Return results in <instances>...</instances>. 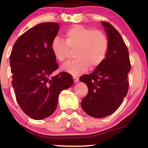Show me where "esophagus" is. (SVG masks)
I'll return each mask as SVG.
<instances>
[{
  "label": "esophagus",
  "instance_id": "obj_1",
  "mask_svg": "<svg viewBox=\"0 0 148 148\" xmlns=\"http://www.w3.org/2000/svg\"><path fill=\"white\" fill-rule=\"evenodd\" d=\"M73 79H74V83H77L79 81V79L77 77H76V76H73Z\"/></svg>",
  "mask_w": 148,
  "mask_h": 148
}]
</instances>
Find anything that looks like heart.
I'll use <instances>...</instances> for the list:
<instances>
[{"instance_id":"obj_1","label":"heart","mask_w":148,"mask_h":148,"mask_svg":"<svg viewBox=\"0 0 148 148\" xmlns=\"http://www.w3.org/2000/svg\"><path fill=\"white\" fill-rule=\"evenodd\" d=\"M64 41L55 37L51 44V49L56 58L64 62L70 53L74 51L76 58L66 62L62 70L73 76L86 72L91 66L95 68L104 60L108 49V39L100 30H94L81 25H74L64 33Z\"/></svg>"}]
</instances>
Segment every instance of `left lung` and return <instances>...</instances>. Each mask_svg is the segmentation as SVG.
<instances>
[{
  "instance_id": "left-lung-1",
  "label": "left lung",
  "mask_w": 148,
  "mask_h": 148,
  "mask_svg": "<svg viewBox=\"0 0 148 148\" xmlns=\"http://www.w3.org/2000/svg\"><path fill=\"white\" fill-rule=\"evenodd\" d=\"M101 25L108 39L106 56L91 74L80 77L88 88L81 107L96 118L110 115L121 105L128 91L131 69L128 49L120 34L109 23L101 21Z\"/></svg>"
}]
</instances>
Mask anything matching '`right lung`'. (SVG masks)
<instances>
[{
    "label": "right lung",
    "mask_w": 148,
    "mask_h": 148,
    "mask_svg": "<svg viewBox=\"0 0 148 148\" xmlns=\"http://www.w3.org/2000/svg\"><path fill=\"white\" fill-rule=\"evenodd\" d=\"M58 30V23L36 25L18 37L10 54L12 84L16 101L25 114L34 120L52 115L59 94L74 83L67 72L52 76L58 64L51 44Z\"/></svg>",
    "instance_id": "obj_1"
}]
</instances>
